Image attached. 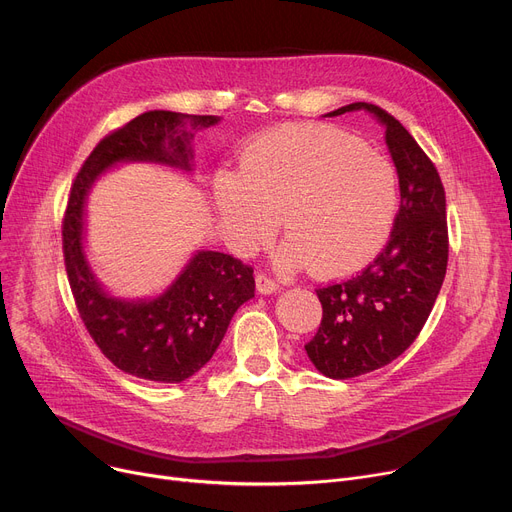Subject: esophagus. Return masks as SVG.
<instances>
[{"instance_id": "esophagus-1", "label": "esophagus", "mask_w": 512, "mask_h": 512, "mask_svg": "<svg viewBox=\"0 0 512 512\" xmlns=\"http://www.w3.org/2000/svg\"><path fill=\"white\" fill-rule=\"evenodd\" d=\"M255 284H257L259 294H274V292L282 290L276 280H272L270 276H265V274H257L255 276Z\"/></svg>"}]
</instances>
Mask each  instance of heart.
<instances>
[{
  "label": "heart",
  "mask_w": 512,
  "mask_h": 512,
  "mask_svg": "<svg viewBox=\"0 0 512 512\" xmlns=\"http://www.w3.org/2000/svg\"><path fill=\"white\" fill-rule=\"evenodd\" d=\"M228 245L251 255L278 230L282 267L313 265L321 276L361 270L382 251L398 209L390 161L344 132L319 124H284L242 149L238 172L211 184Z\"/></svg>",
  "instance_id": "heart-1"
}]
</instances>
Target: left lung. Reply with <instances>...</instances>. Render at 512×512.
<instances>
[{"instance_id": "left-lung-1", "label": "left lung", "mask_w": 512, "mask_h": 512, "mask_svg": "<svg viewBox=\"0 0 512 512\" xmlns=\"http://www.w3.org/2000/svg\"><path fill=\"white\" fill-rule=\"evenodd\" d=\"M361 110L386 128L400 209L384 251L359 276L317 290L324 317L305 351L332 380L357 378L407 351L432 313L448 263L446 195L436 166L378 105L357 101L326 116Z\"/></svg>"}]
</instances>
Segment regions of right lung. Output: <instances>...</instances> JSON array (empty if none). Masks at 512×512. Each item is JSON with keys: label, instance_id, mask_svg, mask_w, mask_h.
Masks as SVG:
<instances>
[{"label": "right lung", "instance_id": "1", "mask_svg": "<svg viewBox=\"0 0 512 512\" xmlns=\"http://www.w3.org/2000/svg\"><path fill=\"white\" fill-rule=\"evenodd\" d=\"M220 120L145 112L105 137L72 184L62 238L80 317L101 353L141 380L178 384L213 357L238 307L255 297L253 267L232 255L199 249L164 292L145 299L116 297L87 257V201L95 182L120 164H155L191 174L195 132Z\"/></svg>", "mask_w": 512, "mask_h": 512}]
</instances>
